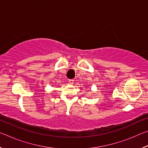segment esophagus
Here are the masks:
<instances>
[{
  "instance_id": "34e87169",
  "label": "esophagus",
  "mask_w": 148,
  "mask_h": 148,
  "mask_svg": "<svg viewBox=\"0 0 148 148\" xmlns=\"http://www.w3.org/2000/svg\"><path fill=\"white\" fill-rule=\"evenodd\" d=\"M69 84H74V79H69Z\"/></svg>"
}]
</instances>
